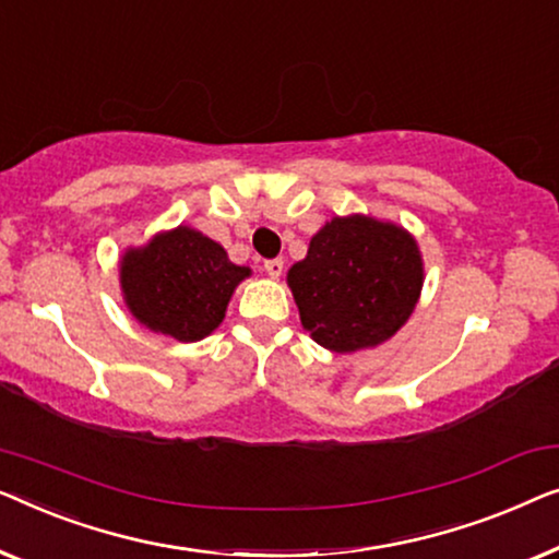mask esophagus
Listing matches in <instances>:
<instances>
[{
    "label": "esophagus",
    "instance_id": "esophagus-1",
    "mask_svg": "<svg viewBox=\"0 0 559 559\" xmlns=\"http://www.w3.org/2000/svg\"><path fill=\"white\" fill-rule=\"evenodd\" d=\"M263 269H265V273H269L271 278H278L281 273H283V261H281V258H271V261L263 263Z\"/></svg>",
    "mask_w": 559,
    "mask_h": 559
}]
</instances>
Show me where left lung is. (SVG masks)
I'll list each match as a JSON object with an SVG mask.
<instances>
[{"instance_id":"left-lung-1","label":"left lung","mask_w":559,"mask_h":559,"mask_svg":"<svg viewBox=\"0 0 559 559\" xmlns=\"http://www.w3.org/2000/svg\"><path fill=\"white\" fill-rule=\"evenodd\" d=\"M306 332L349 355L390 340L415 309L423 286L418 246L403 227L372 217H336L311 238L288 271Z\"/></svg>"}]
</instances>
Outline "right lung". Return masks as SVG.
Returning <instances> with one entry per match:
<instances>
[{
  "instance_id": "obj_1",
  "label": "right lung",
  "mask_w": 559,
  "mask_h": 559,
  "mask_svg": "<svg viewBox=\"0 0 559 559\" xmlns=\"http://www.w3.org/2000/svg\"><path fill=\"white\" fill-rule=\"evenodd\" d=\"M246 276V265L230 263L215 240L190 227L156 235L121 261V288L133 317L179 342H198L217 329Z\"/></svg>"
}]
</instances>
